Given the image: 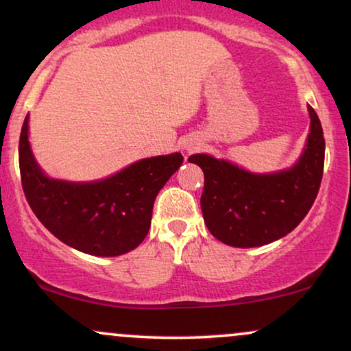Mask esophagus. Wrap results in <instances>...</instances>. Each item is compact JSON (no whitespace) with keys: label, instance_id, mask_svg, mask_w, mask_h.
I'll return each instance as SVG.
<instances>
[{"label":"esophagus","instance_id":"esophagus-1","mask_svg":"<svg viewBox=\"0 0 351 351\" xmlns=\"http://www.w3.org/2000/svg\"><path fill=\"white\" fill-rule=\"evenodd\" d=\"M199 145H201V142H198V140H196V138H189V140H186V142L183 143V150L186 152V153H189V152L196 150V148H199Z\"/></svg>","mask_w":351,"mask_h":351}]
</instances>
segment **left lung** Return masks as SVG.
<instances>
[{
    "label": "left lung",
    "mask_w": 351,
    "mask_h": 351,
    "mask_svg": "<svg viewBox=\"0 0 351 351\" xmlns=\"http://www.w3.org/2000/svg\"><path fill=\"white\" fill-rule=\"evenodd\" d=\"M310 130L291 168L254 173L224 158L195 153L188 158L204 173L201 211L213 236L232 247H259L287 236L312 208L324 175L325 140L320 120L307 106Z\"/></svg>",
    "instance_id": "obj_1"
}]
</instances>
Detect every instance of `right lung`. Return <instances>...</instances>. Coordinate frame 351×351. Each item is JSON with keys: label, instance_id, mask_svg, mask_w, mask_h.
Segmentation results:
<instances>
[{"label": "right lung", "instance_id": "obj_1", "mask_svg": "<svg viewBox=\"0 0 351 351\" xmlns=\"http://www.w3.org/2000/svg\"><path fill=\"white\" fill-rule=\"evenodd\" d=\"M181 163L176 152L142 158L102 180L67 181L39 167L29 142V115L19 138L23 189L34 215L64 244L97 257L122 256L142 244L156 195Z\"/></svg>", "mask_w": 351, "mask_h": 351}]
</instances>
